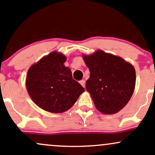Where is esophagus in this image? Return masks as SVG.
Masks as SVG:
<instances>
[{
  "label": "esophagus",
  "mask_w": 155,
  "mask_h": 155,
  "mask_svg": "<svg viewBox=\"0 0 155 155\" xmlns=\"http://www.w3.org/2000/svg\"><path fill=\"white\" fill-rule=\"evenodd\" d=\"M80 83H81V86H82L83 88H85V86H86V81H85V80H81V81H80Z\"/></svg>",
  "instance_id": "obj_1"
}]
</instances>
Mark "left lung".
I'll return each instance as SVG.
<instances>
[{
	"label": "left lung",
	"mask_w": 155,
	"mask_h": 155,
	"mask_svg": "<svg viewBox=\"0 0 155 155\" xmlns=\"http://www.w3.org/2000/svg\"><path fill=\"white\" fill-rule=\"evenodd\" d=\"M82 56L90 71L86 88L97 110L109 115L124 108L135 90L136 76L133 66L121 57L101 50Z\"/></svg>",
	"instance_id": "8db88e82"
}]
</instances>
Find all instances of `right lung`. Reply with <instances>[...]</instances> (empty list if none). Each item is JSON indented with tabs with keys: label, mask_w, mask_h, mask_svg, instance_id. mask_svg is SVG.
<instances>
[{
	"label": "right lung",
	"mask_w": 155,
	"mask_h": 155,
	"mask_svg": "<svg viewBox=\"0 0 155 155\" xmlns=\"http://www.w3.org/2000/svg\"><path fill=\"white\" fill-rule=\"evenodd\" d=\"M66 61L61 53L53 51L33 64L27 72L25 86L29 96L48 112H65L85 91L72 78L70 69L64 66Z\"/></svg>",
	"instance_id": "1"
}]
</instances>
